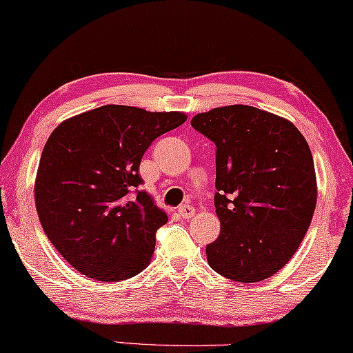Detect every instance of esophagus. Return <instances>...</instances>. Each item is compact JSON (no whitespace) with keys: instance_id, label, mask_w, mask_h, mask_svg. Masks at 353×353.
<instances>
[{"instance_id":"34e87169","label":"esophagus","mask_w":353,"mask_h":353,"mask_svg":"<svg viewBox=\"0 0 353 353\" xmlns=\"http://www.w3.org/2000/svg\"><path fill=\"white\" fill-rule=\"evenodd\" d=\"M178 213H180L181 219H192V216L195 215V207H193V205H181V207L178 208Z\"/></svg>"}]
</instances>
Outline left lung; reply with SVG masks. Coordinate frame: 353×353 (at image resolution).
<instances>
[{
    "instance_id": "1",
    "label": "left lung",
    "mask_w": 353,
    "mask_h": 353,
    "mask_svg": "<svg viewBox=\"0 0 353 353\" xmlns=\"http://www.w3.org/2000/svg\"><path fill=\"white\" fill-rule=\"evenodd\" d=\"M215 143L219 239L207 245L210 267L241 283L285 267L310 227L316 203L314 157L288 120L247 105L193 117Z\"/></svg>"
}]
</instances>
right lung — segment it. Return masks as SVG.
I'll return each mask as SVG.
<instances>
[{"label":"right lung","instance_id":"right-lung-1","mask_svg":"<svg viewBox=\"0 0 353 353\" xmlns=\"http://www.w3.org/2000/svg\"><path fill=\"white\" fill-rule=\"evenodd\" d=\"M187 114L105 105L63 121L39 160L37 212L54 248L83 275L118 282L138 275L168 221L143 185L140 163Z\"/></svg>","mask_w":353,"mask_h":353}]
</instances>
